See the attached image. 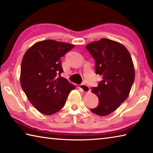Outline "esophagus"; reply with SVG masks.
<instances>
[{"label":"esophagus","instance_id":"1","mask_svg":"<svg viewBox=\"0 0 153 153\" xmlns=\"http://www.w3.org/2000/svg\"><path fill=\"white\" fill-rule=\"evenodd\" d=\"M79 88L80 90H81L82 92H86V93L90 91V88H89V87L87 85H86V84H80L79 86Z\"/></svg>","mask_w":153,"mask_h":153}]
</instances>
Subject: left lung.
Masks as SVG:
<instances>
[{"label":"left lung","mask_w":153,"mask_h":153,"mask_svg":"<svg viewBox=\"0 0 153 153\" xmlns=\"http://www.w3.org/2000/svg\"><path fill=\"white\" fill-rule=\"evenodd\" d=\"M95 60V71L102 77L92 89L99 99L91 112L105 116L113 112L128 97L135 78L132 59L125 46L115 41L102 38L86 46Z\"/></svg>","instance_id":"8db88e82"}]
</instances>
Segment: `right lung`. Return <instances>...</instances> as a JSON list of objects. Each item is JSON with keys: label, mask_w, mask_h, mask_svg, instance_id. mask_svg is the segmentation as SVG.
Instances as JSON below:
<instances>
[{"label": "right lung", "mask_w": 153, "mask_h": 153, "mask_svg": "<svg viewBox=\"0 0 153 153\" xmlns=\"http://www.w3.org/2000/svg\"><path fill=\"white\" fill-rule=\"evenodd\" d=\"M74 45L53 40L40 41L25 52L21 65L20 83L29 101L41 113L60 111L76 88L60 75L61 58Z\"/></svg>", "instance_id": "1"}]
</instances>
